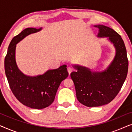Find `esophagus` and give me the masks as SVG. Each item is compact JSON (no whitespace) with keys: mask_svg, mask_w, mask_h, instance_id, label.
I'll use <instances>...</instances> for the list:
<instances>
[{"mask_svg":"<svg viewBox=\"0 0 132 132\" xmlns=\"http://www.w3.org/2000/svg\"><path fill=\"white\" fill-rule=\"evenodd\" d=\"M67 70H68V73L69 74H70L71 73L72 71H73V68L71 67H68V68H67Z\"/></svg>","mask_w":132,"mask_h":132,"instance_id":"1","label":"esophagus"}]
</instances>
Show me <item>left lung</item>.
<instances>
[{"label":"left lung","instance_id":"8db88e82","mask_svg":"<svg viewBox=\"0 0 132 132\" xmlns=\"http://www.w3.org/2000/svg\"><path fill=\"white\" fill-rule=\"evenodd\" d=\"M98 28V37H108L116 50L112 62L102 72H92L89 68L75 65L77 71L70 75L75 84L76 97L80 103L88 107H96L108 104L117 96L128 72L127 51L121 36L112 29L103 25Z\"/></svg>","mask_w":132,"mask_h":132}]
</instances>
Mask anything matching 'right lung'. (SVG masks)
I'll use <instances>...</instances> for the list:
<instances>
[{"instance_id":"right-lung-1","label":"right lung","mask_w":132,"mask_h":132,"mask_svg":"<svg viewBox=\"0 0 132 132\" xmlns=\"http://www.w3.org/2000/svg\"><path fill=\"white\" fill-rule=\"evenodd\" d=\"M40 30L41 28H26L14 37L9 45L5 58V74L13 94L23 104L37 109L48 107L53 102L59 85L68 76L66 65L34 77L24 75L17 67L16 44L26 36Z\"/></svg>"}]
</instances>
